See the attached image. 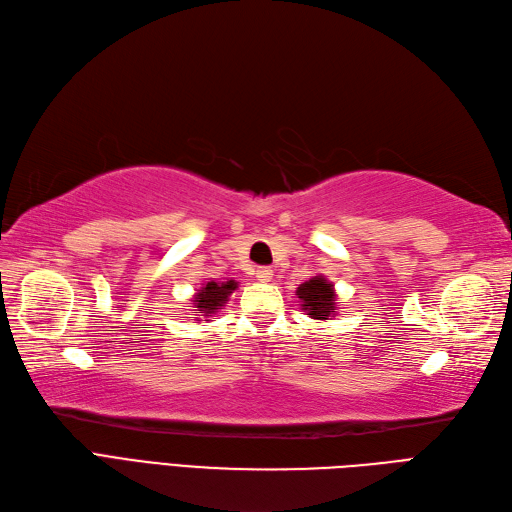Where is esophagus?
Masks as SVG:
<instances>
[{
	"instance_id": "esophagus-1",
	"label": "esophagus",
	"mask_w": 512,
	"mask_h": 512,
	"mask_svg": "<svg viewBox=\"0 0 512 512\" xmlns=\"http://www.w3.org/2000/svg\"><path fill=\"white\" fill-rule=\"evenodd\" d=\"M256 277H258L260 281H271L273 271H271L269 267H260V269H256Z\"/></svg>"
}]
</instances>
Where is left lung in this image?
Returning <instances> with one entry per match:
<instances>
[{
	"label": "left lung",
	"mask_w": 512,
	"mask_h": 512,
	"mask_svg": "<svg viewBox=\"0 0 512 512\" xmlns=\"http://www.w3.org/2000/svg\"><path fill=\"white\" fill-rule=\"evenodd\" d=\"M296 296L301 298V307L313 320H328L330 315H334V309H337V303H334L337 301V294H334L330 281L322 275H315L298 286Z\"/></svg>",
	"instance_id": "1"
}]
</instances>
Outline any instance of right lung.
Returning <instances> with one entry per match:
<instances>
[{"label": "right lung", "instance_id": "obj_1", "mask_svg": "<svg viewBox=\"0 0 512 512\" xmlns=\"http://www.w3.org/2000/svg\"><path fill=\"white\" fill-rule=\"evenodd\" d=\"M233 290H237V281L228 279V281H207L203 284L201 290H197L195 301H192V311L209 317L211 313H216L218 309L224 307V303L228 301V296L233 294ZM197 322H201V317Z\"/></svg>", "mask_w": 512, "mask_h": 512}]
</instances>
